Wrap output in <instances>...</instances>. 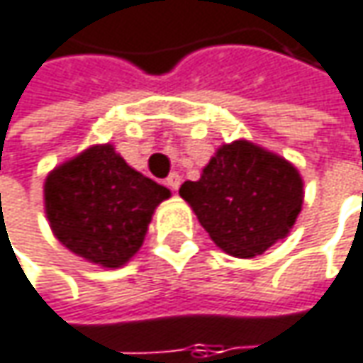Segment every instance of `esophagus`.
Returning <instances> with one entry per match:
<instances>
[{"label": "esophagus", "mask_w": 363, "mask_h": 363, "mask_svg": "<svg viewBox=\"0 0 363 363\" xmlns=\"http://www.w3.org/2000/svg\"><path fill=\"white\" fill-rule=\"evenodd\" d=\"M166 184H168V186H170L172 191H177V189L181 186V177H179L177 172H172V174H170V177L166 179Z\"/></svg>", "instance_id": "esophagus-1"}]
</instances>
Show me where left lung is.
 I'll return each instance as SVG.
<instances>
[{
  "instance_id": "1",
  "label": "left lung",
  "mask_w": 363,
  "mask_h": 363,
  "mask_svg": "<svg viewBox=\"0 0 363 363\" xmlns=\"http://www.w3.org/2000/svg\"><path fill=\"white\" fill-rule=\"evenodd\" d=\"M179 193L216 245L250 259L288 236L302 211L304 182L286 158L238 139L218 147L201 179L182 182Z\"/></svg>"
}]
</instances>
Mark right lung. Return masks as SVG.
I'll list each match as a JSON object with an SVG mask.
<instances>
[{
  "label": "right lung",
  "mask_w": 363,
  "mask_h": 363,
  "mask_svg": "<svg viewBox=\"0 0 363 363\" xmlns=\"http://www.w3.org/2000/svg\"><path fill=\"white\" fill-rule=\"evenodd\" d=\"M170 191L133 170L111 143L92 145L45 181V211L57 240L106 269L143 245L154 209Z\"/></svg>",
  "instance_id": "1"
}]
</instances>
